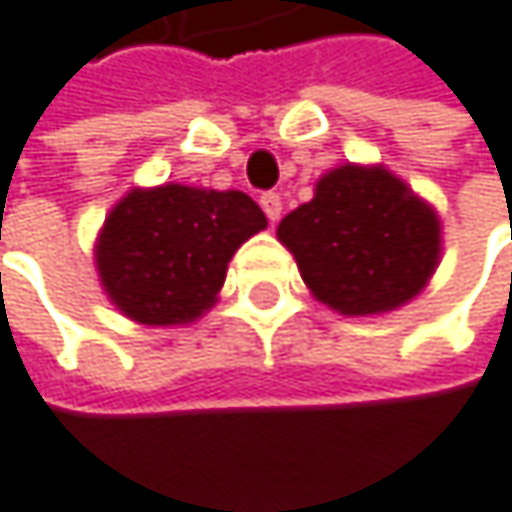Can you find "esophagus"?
Listing matches in <instances>:
<instances>
[{"label":"esophagus","instance_id":"1","mask_svg":"<svg viewBox=\"0 0 512 512\" xmlns=\"http://www.w3.org/2000/svg\"><path fill=\"white\" fill-rule=\"evenodd\" d=\"M261 206H264V212H267L270 221H279L282 218V197L279 194H264L261 197Z\"/></svg>","mask_w":512,"mask_h":512}]
</instances>
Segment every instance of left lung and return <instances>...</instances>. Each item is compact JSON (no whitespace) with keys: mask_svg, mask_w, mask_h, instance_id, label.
Wrapping results in <instances>:
<instances>
[{"mask_svg":"<svg viewBox=\"0 0 512 512\" xmlns=\"http://www.w3.org/2000/svg\"><path fill=\"white\" fill-rule=\"evenodd\" d=\"M306 288L343 315L410 303L440 264V218L385 166L346 163L276 230Z\"/></svg>","mask_w":512,"mask_h":512,"instance_id":"left-lung-1","label":"left lung"}]
</instances>
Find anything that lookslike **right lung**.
Wrapping results in <instances>:
<instances>
[{"mask_svg":"<svg viewBox=\"0 0 512 512\" xmlns=\"http://www.w3.org/2000/svg\"><path fill=\"white\" fill-rule=\"evenodd\" d=\"M264 227L267 215L242 191L136 188L99 230V282L139 324H188L215 306L236 248Z\"/></svg>","mask_w":512,"mask_h":512,"instance_id":"right-lung-1","label":"right lung"}]
</instances>
